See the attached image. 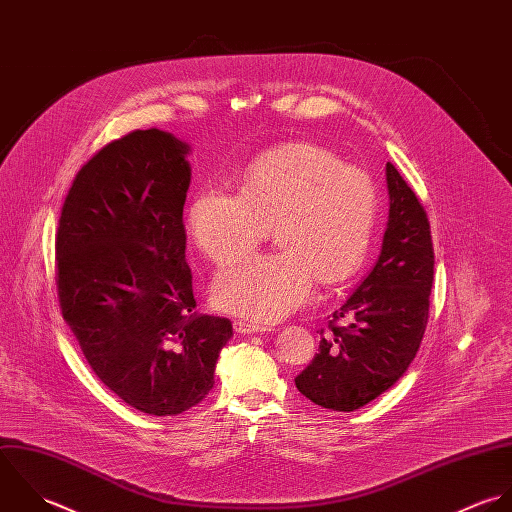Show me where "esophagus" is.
Here are the masks:
<instances>
[{"instance_id":"obj_1","label":"esophagus","mask_w":512,"mask_h":512,"mask_svg":"<svg viewBox=\"0 0 512 512\" xmlns=\"http://www.w3.org/2000/svg\"><path fill=\"white\" fill-rule=\"evenodd\" d=\"M232 326H234L236 334H262V332L270 330L268 326H260L254 322H244V320H234Z\"/></svg>"}]
</instances>
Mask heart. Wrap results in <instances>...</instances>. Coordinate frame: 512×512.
I'll return each instance as SVG.
<instances>
[{
	"mask_svg": "<svg viewBox=\"0 0 512 512\" xmlns=\"http://www.w3.org/2000/svg\"><path fill=\"white\" fill-rule=\"evenodd\" d=\"M381 212L373 176L324 147L292 143L246 167L238 192L204 186L186 214L196 248L212 262L247 253L274 227L283 250L232 261L212 282L218 310L276 322L365 266Z\"/></svg>",
	"mask_w": 512,
	"mask_h": 512,
	"instance_id": "b5f03b06",
	"label": "heart"
}]
</instances>
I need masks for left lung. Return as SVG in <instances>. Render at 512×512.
Returning a JSON list of instances; mask_svg holds the SVG:
<instances>
[{"mask_svg": "<svg viewBox=\"0 0 512 512\" xmlns=\"http://www.w3.org/2000/svg\"><path fill=\"white\" fill-rule=\"evenodd\" d=\"M385 174L389 222L379 260L334 312L330 334L296 377L302 395L334 411H355L387 391L417 355L429 322L435 266L429 218L391 163Z\"/></svg>", "mask_w": 512, "mask_h": 512, "instance_id": "1", "label": "left lung"}]
</instances>
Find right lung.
Listing matches in <instances>:
<instances>
[{
    "mask_svg": "<svg viewBox=\"0 0 512 512\" xmlns=\"http://www.w3.org/2000/svg\"><path fill=\"white\" fill-rule=\"evenodd\" d=\"M188 145L133 131L87 161L55 234L61 316L95 375L157 417L198 405L214 385L232 324L192 310L182 206Z\"/></svg>",
    "mask_w": 512,
    "mask_h": 512,
    "instance_id": "1",
    "label": "right lung"
}]
</instances>
